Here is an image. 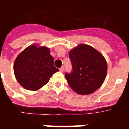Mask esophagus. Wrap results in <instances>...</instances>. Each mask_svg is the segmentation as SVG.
<instances>
[{"mask_svg": "<svg viewBox=\"0 0 129 129\" xmlns=\"http://www.w3.org/2000/svg\"><path fill=\"white\" fill-rule=\"evenodd\" d=\"M59 70H60V72H62L64 71V67L62 66V67H61V68H59Z\"/></svg>", "mask_w": 129, "mask_h": 129, "instance_id": "1", "label": "esophagus"}]
</instances>
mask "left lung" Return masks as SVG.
Returning <instances> with one entry per match:
<instances>
[{
	"instance_id": "1",
	"label": "left lung",
	"mask_w": 129,
	"mask_h": 129,
	"mask_svg": "<svg viewBox=\"0 0 129 129\" xmlns=\"http://www.w3.org/2000/svg\"><path fill=\"white\" fill-rule=\"evenodd\" d=\"M72 70L66 73L70 87L78 94H90L98 89L105 79L107 64L104 57L93 47L79 44L69 52Z\"/></svg>"
}]
</instances>
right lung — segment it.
Instances as JSON below:
<instances>
[{
  "mask_svg": "<svg viewBox=\"0 0 129 129\" xmlns=\"http://www.w3.org/2000/svg\"><path fill=\"white\" fill-rule=\"evenodd\" d=\"M50 49L35 44L26 48L16 58L13 70L17 80L24 88L37 90L48 82L59 69L54 67Z\"/></svg>",
  "mask_w": 129,
  "mask_h": 129,
  "instance_id": "1",
  "label": "right lung"
}]
</instances>
